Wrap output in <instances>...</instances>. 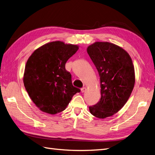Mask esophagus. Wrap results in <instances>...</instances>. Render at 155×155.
<instances>
[{
	"mask_svg": "<svg viewBox=\"0 0 155 155\" xmlns=\"http://www.w3.org/2000/svg\"><path fill=\"white\" fill-rule=\"evenodd\" d=\"M85 91V87H82L81 88V92H84Z\"/></svg>",
	"mask_w": 155,
	"mask_h": 155,
	"instance_id": "esophagus-1",
	"label": "esophagus"
}]
</instances>
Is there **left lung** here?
<instances>
[{
    "label": "left lung",
    "mask_w": 155,
    "mask_h": 155,
    "mask_svg": "<svg viewBox=\"0 0 155 155\" xmlns=\"http://www.w3.org/2000/svg\"><path fill=\"white\" fill-rule=\"evenodd\" d=\"M87 53L100 77L101 98L89 107L91 113L105 118L118 112L127 101L134 82L132 59L123 48L107 42H96L89 46Z\"/></svg>",
    "instance_id": "1"
}]
</instances>
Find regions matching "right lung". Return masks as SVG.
<instances>
[{"label":"right lung","mask_w":155,"mask_h":155,"mask_svg":"<svg viewBox=\"0 0 155 155\" xmlns=\"http://www.w3.org/2000/svg\"><path fill=\"white\" fill-rule=\"evenodd\" d=\"M78 50L77 45L54 41L37 49L28 59L24 85L30 98L43 112L55 114L64 110L81 90L72 85L65 64Z\"/></svg>","instance_id":"obj_1"}]
</instances>
